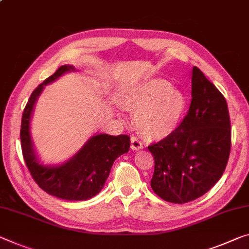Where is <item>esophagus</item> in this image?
<instances>
[{
  "mask_svg": "<svg viewBox=\"0 0 249 249\" xmlns=\"http://www.w3.org/2000/svg\"><path fill=\"white\" fill-rule=\"evenodd\" d=\"M131 148L133 149V151H140V149L143 148V144H142V142L139 139H137V137L132 136Z\"/></svg>",
  "mask_w": 249,
  "mask_h": 249,
  "instance_id": "esophagus-1",
  "label": "esophagus"
}]
</instances>
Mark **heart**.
Instances as JSON below:
<instances>
[{
	"label": "heart",
	"mask_w": 249,
	"mask_h": 249,
	"mask_svg": "<svg viewBox=\"0 0 249 249\" xmlns=\"http://www.w3.org/2000/svg\"><path fill=\"white\" fill-rule=\"evenodd\" d=\"M122 104L134 113L133 123L140 134L147 140L160 141L179 127L187 109V98L167 81L149 78L126 89Z\"/></svg>",
	"instance_id": "obj_1"
}]
</instances>
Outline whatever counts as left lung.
Returning <instances> with one entry per match:
<instances>
[{
    "instance_id": "1",
    "label": "left lung",
    "mask_w": 249,
    "mask_h": 249,
    "mask_svg": "<svg viewBox=\"0 0 249 249\" xmlns=\"http://www.w3.org/2000/svg\"><path fill=\"white\" fill-rule=\"evenodd\" d=\"M226 100L194 66L192 102L177 131L148 146L155 160L151 187L169 203L192 202L220 179L231 153Z\"/></svg>"
}]
</instances>
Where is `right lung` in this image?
Here are the masks:
<instances>
[{
	"mask_svg": "<svg viewBox=\"0 0 249 249\" xmlns=\"http://www.w3.org/2000/svg\"><path fill=\"white\" fill-rule=\"evenodd\" d=\"M71 72H76L73 65H62L34 89L23 112L21 144L26 166L43 191L57 198L81 202L92 198L102 191L113 163L128 152L131 141L127 135L95 133L68 160L57 165L42 163L31 132L35 104L46 85Z\"/></svg>",
	"mask_w": 249,
	"mask_h": 249,
	"instance_id": "1",
	"label": "right lung"
}]
</instances>
